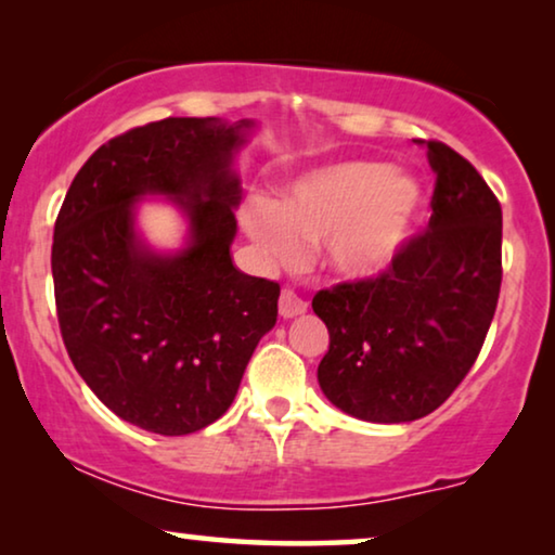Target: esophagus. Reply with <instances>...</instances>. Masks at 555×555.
Listing matches in <instances>:
<instances>
[{"mask_svg": "<svg viewBox=\"0 0 555 555\" xmlns=\"http://www.w3.org/2000/svg\"><path fill=\"white\" fill-rule=\"evenodd\" d=\"M306 310H308V302L298 298V293H293V291L280 293V315L295 318V315L306 313Z\"/></svg>", "mask_w": 555, "mask_h": 555, "instance_id": "esophagus-1", "label": "esophagus"}]
</instances>
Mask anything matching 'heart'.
I'll return each instance as SVG.
<instances>
[{
	"mask_svg": "<svg viewBox=\"0 0 555 555\" xmlns=\"http://www.w3.org/2000/svg\"><path fill=\"white\" fill-rule=\"evenodd\" d=\"M422 211L424 189L412 173L351 158L302 173L272 204L247 202L242 224L270 260L291 262L302 245L321 242L333 275L366 283L406 253Z\"/></svg>",
	"mask_w": 555,
	"mask_h": 555,
	"instance_id": "heart-1",
	"label": "heart"
}]
</instances>
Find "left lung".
I'll use <instances>...</instances> for the list:
<instances>
[{"mask_svg":"<svg viewBox=\"0 0 555 555\" xmlns=\"http://www.w3.org/2000/svg\"><path fill=\"white\" fill-rule=\"evenodd\" d=\"M437 184L427 232L389 272L321 291L313 310L331 346L318 366L325 399L374 424L422 420L473 369L503 280V211L457 151L424 141Z\"/></svg>","mask_w":555,"mask_h":555,"instance_id":"obj_1","label":"left lung"}]
</instances>
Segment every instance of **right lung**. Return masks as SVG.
Wrapping results in <instances>:
<instances>
[{
  "instance_id": "obj_1",
  "label": "right lung",
  "mask_w": 555,
  "mask_h": 555,
  "mask_svg": "<svg viewBox=\"0 0 555 555\" xmlns=\"http://www.w3.org/2000/svg\"><path fill=\"white\" fill-rule=\"evenodd\" d=\"M253 118H164L111 139L67 189L52 242L57 321L90 391L154 435H192L237 397L278 321L280 285L232 262L242 186L234 158ZM143 198L188 224L177 250L138 227Z\"/></svg>"
}]
</instances>
